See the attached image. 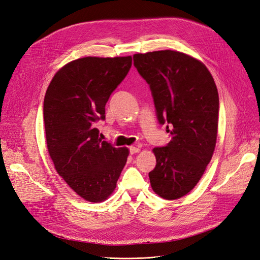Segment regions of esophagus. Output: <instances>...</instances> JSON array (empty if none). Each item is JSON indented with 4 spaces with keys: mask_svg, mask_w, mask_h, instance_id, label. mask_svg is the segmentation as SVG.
<instances>
[{
    "mask_svg": "<svg viewBox=\"0 0 260 260\" xmlns=\"http://www.w3.org/2000/svg\"><path fill=\"white\" fill-rule=\"evenodd\" d=\"M139 149L138 148H136V147H131L129 148V153L131 154H136V153H139Z\"/></svg>",
    "mask_w": 260,
    "mask_h": 260,
    "instance_id": "1",
    "label": "esophagus"
}]
</instances>
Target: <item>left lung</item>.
<instances>
[{
    "instance_id": "left-lung-1",
    "label": "left lung",
    "mask_w": 260,
    "mask_h": 260,
    "mask_svg": "<svg viewBox=\"0 0 260 260\" xmlns=\"http://www.w3.org/2000/svg\"><path fill=\"white\" fill-rule=\"evenodd\" d=\"M134 65L150 86L159 124L171 140L153 149L156 166L150 183L164 199H178L203 177L215 149L218 93L205 64L185 53L161 50L137 53Z\"/></svg>"
}]
</instances>
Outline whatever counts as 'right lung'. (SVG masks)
<instances>
[{"instance_id":"obj_1","label":"right lung","mask_w":260,"mask_h":260,"mask_svg":"<svg viewBox=\"0 0 260 260\" xmlns=\"http://www.w3.org/2000/svg\"><path fill=\"white\" fill-rule=\"evenodd\" d=\"M131 67L132 56L82 57L63 66L45 95L47 148L55 170L91 203L111 195L126 164L128 149L103 141L95 123L105 120V106Z\"/></svg>"}]
</instances>
